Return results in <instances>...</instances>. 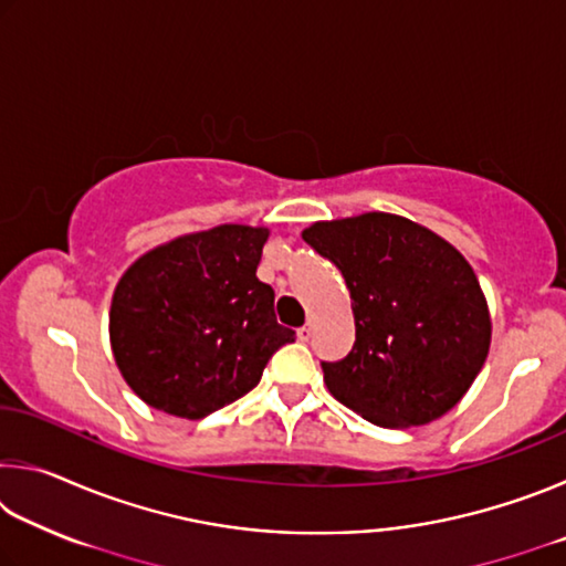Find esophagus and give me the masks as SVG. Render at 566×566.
I'll use <instances>...</instances> for the list:
<instances>
[{"mask_svg": "<svg viewBox=\"0 0 566 566\" xmlns=\"http://www.w3.org/2000/svg\"><path fill=\"white\" fill-rule=\"evenodd\" d=\"M296 337H300L302 342H310V337H312V324H304V327L296 329Z\"/></svg>", "mask_w": 566, "mask_h": 566, "instance_id": "esophagus-1", "label": "esophagus"}]
</instances>
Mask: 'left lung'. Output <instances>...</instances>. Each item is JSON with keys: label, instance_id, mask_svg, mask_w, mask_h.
<instances>
[{"label": "left lung", "instance_id": "left-lung-1", "mask_svg": "<svg viewBox=\"0 0 566 566\" xmlns=\"http://www.w3.org/2000/svg\"><path fill=\"white\" fill-rule=\"evenodd\" d=\"M302 239L344 276L354 347L322 361L334 399L377 427L427 424L472 387L490 352V312L457 249L405 217L317 222Z\"/></svg>", "mask_w": 566, "mask_h": 566}]
</instances>
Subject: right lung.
I'll use <instances>...</instances> for the list:
<instances>
[{
    "label": "right lung",
    "mask_w": 566,
    "mask_h": 566,
    "mask_svg": "<svg viewBox=\"0 0 566 566\" xmlns=\"http://www.w3.org/2000/svg\"><path fill=\"white\" fill-rule=\"evenodd\" d=\"M266 237L222 224L151 249L122 276L112 352L149 407L185 419L212 415L260 385L272 354L294 342L276 324L274 290L256 280Z\"/></svg>",
    "instance_id": "right-lung-1"
}]
</instances>
